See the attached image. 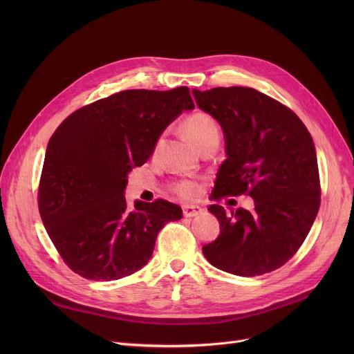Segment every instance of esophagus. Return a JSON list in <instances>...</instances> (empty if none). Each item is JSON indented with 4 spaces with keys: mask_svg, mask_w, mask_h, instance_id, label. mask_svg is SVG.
Returning <instances> with one entry per match:
<instances>
[{
    "mask_svg": "<svg viewBox=\"0 0 354 354\" xmlns=\"http://www.w3.org/2000/svg\"><path fill=\"white\" fill-rule=\"evenodd\" d=\"M182 209H183V216H187V218H194L203 212V208H201L198 205H183Z\"/></svg>",
    "mask_w": 354,
    "mask_h": 354,
    "instance_id": "esophagus-1",
    "label": "esophagus"
}]
</instances>
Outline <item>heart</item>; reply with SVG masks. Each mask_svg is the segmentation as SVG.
<instances>
[{
  "mask_svg": "<svg viewBox=\"0 0 354 354\" xmlns=\"http://www.w3.org/2000/svg\"><path fill=\"white\" fill-rule=\"evenodd\" d=\"M183 132L198 149L212 140H219L218 123L209 115L201 111L185 119ZM174 189L183 198H191L196 194V185L189 180H182L175 185Z\"/></svg>",
  "mask_w": 354,
  "mask_h": 354,
  "instance_id": "obj_1",
  "label": "heart"
}]
</instances>
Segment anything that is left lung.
<instances>
[{
	"mask_svg": "<svg viewBox=\"0 0 354 354\" xmlns=\"http://www.w3.org/2000/svg\"><path fill=\"white\" fill-rule=\"evenodd\" d=\"M192 95L225 139L227 159L212 199L241 194L254 199L252 211L208 208L219 221V235L202 247L203 255L214 267L241 277L280 268L301 247L320 208L311 135L294 111L255 88H194Z\"/></svg>",
	"mask_w": 354,
	"mask_h": 354,
	"instance_id": "8db88e82",
	"label": "left lung"
}]
</instances>
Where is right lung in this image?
I'll list each match as a JSON object with an SVG mask.
<instances>
[{
    "label": "right lung",
    "instance_id": "add662e5",
    "mask_svg": "<svg viewBox=\"0 0 354 354\" xmlns=\"http://www.w3.org/2000/svg\"><path fill=\"white\" fill-rule=\"evenodd\" d=\"M195 109L188 87L124 90L71 113L48 140L39 191L43 224L64 263L79 275L111 281L143 268L165 224L182 218L163 199H136L124 189L185 110Z\"/></svg>",
    "mask_w": 354,
    "mask_h": 354
}]
</instances>
